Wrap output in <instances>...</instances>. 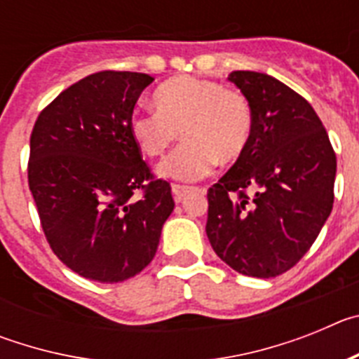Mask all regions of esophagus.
<instances>
[{
	"mask_svg": "<svg viewBox=\"0 0 359 359\" xmlns=\"http://www.w3.org/2000/svg\"><path fill=\"white\" fill-rule=\"evenodd\" d=\"M190 192H192V189H190V187L172 185V194H174V199H176V201H182V199H185Z\"/></svg>",
	"mask_w": 359,
	"mask_h": 359,
	"instance_id": "esophagus-1",
	"label": "esophagus"
}]
</instances>
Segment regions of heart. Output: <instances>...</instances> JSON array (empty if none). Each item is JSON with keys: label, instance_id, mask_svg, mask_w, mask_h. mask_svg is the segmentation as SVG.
Instances as JSON below:
<instances>
[{"label": "heart", "instance_id": "1", "mask_svg": "<svg viewBox=\"0 0 359 359\" xmlns=\"http://www.w3.org/2000/svg\"><path fill=\"white\" fill-rule=\"evenodd\" d=\"M156 111H135L129 133L151 158L161 156L182 133L185 144L158 165V176L198 182L215 163H236L253 135V111L241 91L208 79L176 77L154 91Z\"/></svg>", "mask_w": 359, "mask_h": 359}]
</instances>
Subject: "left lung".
Returning <instances> with one entry per match:
<instances>
[{
  "mask_svg": "<svg viewBox=\"0 0 359 359\" xmlns=\"http://www.w3.org/2000/svg\"><path fill=\"white\" fill-rule=\"evenodd\" d=\"M253 111L248 149L208 189L207 236L241 275L271 278L293 268L327 221L336 154L306 98L271 75L231 72Z\"/></svg>",
  "mask_w": 359,
  "mask_h": 359,
  "instance_id": "1",
  "label": "left lung"
}]
</instances>
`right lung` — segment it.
Listing matches in <instances>:
<instances>
[{"mask_svg":"<svg viewBox=\"0 0 359 359\" xmlns=\"http://www.w3.org/2000/svg\"><path fill=\"white\" fill-rule=\"evenodd\" d=\"M152 81L136 72L88 75L62 91L32 131L28 185L44 236L90 280L113 284L140 273L174 210L170 185L151 182L129 133L136 100ZM140 188L144 196L135 198Z\"/></svg>","mask_w":359,"mask_h":359,"instance_id":"1","label":"right lung"}]
</instances>
